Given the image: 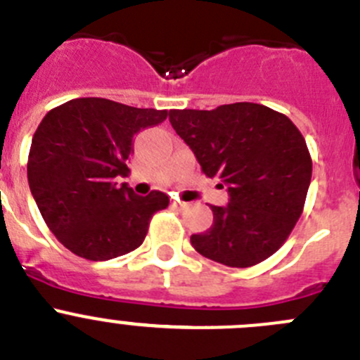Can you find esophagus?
<instances>
[{
  "label": "esophagus",
  "instance_id": "obj_1",
  "mask_svg": "<svg viewBox=\"0 0 360 360\" xmlns=\"http://www.w3.org/2000/svg\"><path fill=\"white\" fill-rule=\"evenodd\" d=\"M172 206L176 207V210H186L188 202H184V200H179V199H174Z\"/></svg>",
  "mask_w": 360,
  "mask_h": 360
}]
</instances>
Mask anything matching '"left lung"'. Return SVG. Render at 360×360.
<instances>
[{
  "mask_svg": "<svg viewBox=\"0 0 360 360\" xmlns=\"http://www.w3.org/2000/svg\"><path fill=\"white\" fill-rule=\"evenodd\" d=\"M176 133L207 177H220L227 206H211L213 226L190 241L207 259L247 268L282 247L300 218L312 161L286 115L256 103L170 110Z\"/></svg>",
  "mask_w": 360,
  "mask_h": 360,
  "instance_id": "8db88e82",
  "label": "left lung"
}]
</instances>
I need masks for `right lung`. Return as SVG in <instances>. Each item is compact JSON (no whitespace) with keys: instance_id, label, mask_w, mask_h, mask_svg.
I'll return each mask as SVG.
<instances>
[{"instance_id":"right-lung-1","label":"right lung","mask_w":360,"mask_h":360,"mask_svg":"<svg viewBox=\"0 0 360 360\" xmlns=\"http://www.w3.org/2000/svg\"><path fill=\"white\" fill-rule=\"evenodd\" d=\"M167 110L133 108L103 97L60 104L37 127L28 156V184L44 221L60 243L90 261L139 248L163 191L136 195L127 183L133 139L167 119Z\"/></svg>"}]
</instances>
